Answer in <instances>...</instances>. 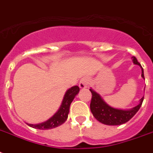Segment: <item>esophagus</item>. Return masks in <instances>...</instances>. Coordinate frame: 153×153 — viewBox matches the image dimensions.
<instances>
[{
  "label": "esophagus",
  "instance_id": "34e87169",
  "mask_svg": "<svg viewBox=\"0 0 153 153\" xmlns=\"http://www.w3.org/2000/svg\"><path fill=\"white\" fill-rule=\"evenodd\" d=\"M89 80L87 77H84L82 79H81L80 82H79V87L81 89H84V88H86L89 85Z\"/></svg>",
  "mask_w": 153,
  "mask_h": 153
}]
</instances>
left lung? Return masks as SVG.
<instances>
[{"label":"left lung","mask_w":153,"mask_h":153,"mask_svg":"<svg viewBox=\"0 0 153 153\" xmlns=\"http://www.w3.org/2000/svg\"><path fill=\"white\" fill-rule=\"evenodd\" d=\"M133 61L134 64H137L141 68V76L143 79L144 77V71L143 68L137 62L136 57H133ZM92 94V99L90 102V110L93 115L97 120L100 122L101 123L105 125H110V126H115V125H121L126 122H128L130 119L134 117V115L141 108L142 102H143L144 97L140 100V104L134 107V108L130 110H121V109L114 108L112 107L109 106L108 104L104 101L101 97L99 94L89 89Z\"/></svg>","instance_id":"8db88e82"}]
</instances>
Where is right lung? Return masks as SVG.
Returning a JSON list of instances; mask_svg holds the SVG:
<instances>
[{
  "label": "right lung",
  "instance_id": "right-lung-1",
  "mask_svg": "<svg viewBox=\"0 0 153 153\" xmlns=\"http://www.w3.org/2000/svg\"><path fill=\"white\" fill-rule=\"evenodd\" d=\"M79 92V87L78 85L73 86V87L68 89V91L66 92L65 95H64L61 106L58 110V111L53 115V117L50 118L46 122H44V123H42L39 124L33 125V124L27 123L28 126H31L33 128L39 129V130H48V129L56 128L57 126H60L68 119L71 104L74 100V97L76 96Z\"/></svg>",
  "mask_w": 153,
  "mask_h": 153
}]
</instances>
